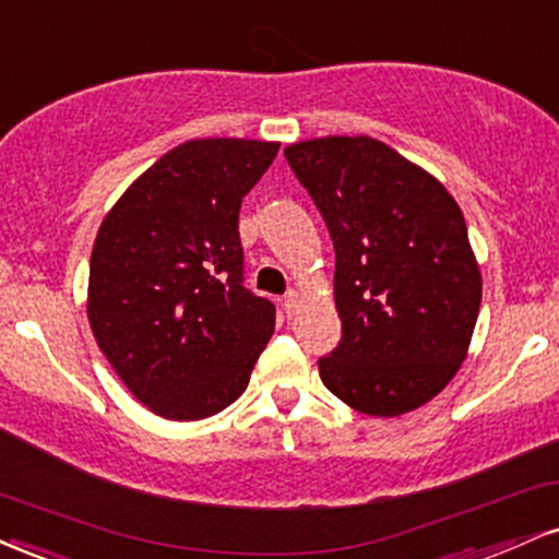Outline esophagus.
I'll return each mask as SVG.
<instances>
[{
    "instance_id": "obj_1",
    "label": "esophagus",
    "mask_w": 559,
    "mask_h": 559,
    "mask_svg": "<svg viewBox=\"0 0 559 559\" xmlns=\"http://www.w3.org/2000/svg\"><path fill=\"white\" fill-rule=\"evenodd\" d=\"M282 311H285L287 317H293V313L298 311V293L295 290L285 293V298H282Z\"/></svg>"
}]
</instances>
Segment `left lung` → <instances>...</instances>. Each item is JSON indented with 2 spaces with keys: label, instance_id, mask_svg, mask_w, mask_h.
Masks as SVG:
<instances>
[{
  "label": "left lung",
  "instance_id": "8db88e82",
  "mask_svg": "<svg viewBox=\"0 0 559 559\" xmlns=\"http://www.w3.org/2000/svg\"><path fill=\"white\" fill-rule=\"evenodd\" d=\"M334 242L337 347L321 382L366 416L421 408L461 369L478 274L455 199L373 138H319L285 148Z\"/></svg>",
  "mask_w": 559,
  "mask_h": 559
}]
</instances>
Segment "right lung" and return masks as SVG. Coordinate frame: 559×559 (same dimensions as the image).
<instances>
[{
  "label": "right lung",
  "mask_w": 559,
  "mask_h": 559,
  "mask_svg": "<svg viewBox=\"0 0 559 559\" xmlns=\"http://www.w3.org/2000/svg\"><path fill=\"white\" fill-rule=\"evenodd\" d=\"M277 143L206 138L164 154L98 227L88 321L128 390L169 421H201L242 395L274 332L246 287L238 214Z\"/></svg>",
  "instance_id": "right-lung-1"
}]
</instances>
